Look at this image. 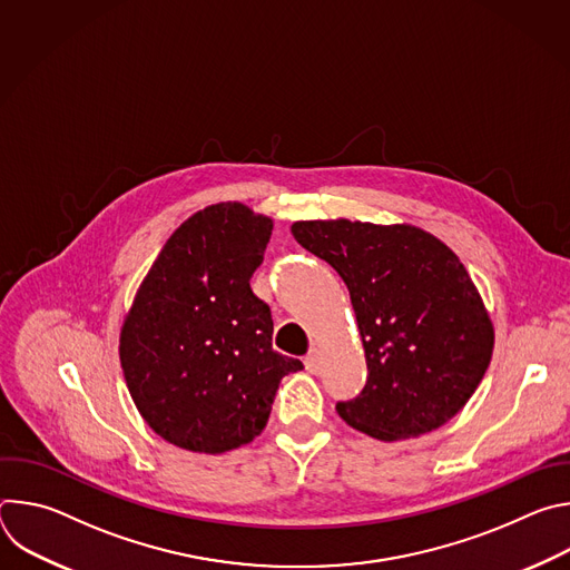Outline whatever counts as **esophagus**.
<instances>
[{"instance_id":"34e87169","label":"esophagus","mask_w":570,"mask_h":570,"mask_svg":"<svg viewBox=\"0 0 570 570\" xmlns=\"http://www.w3.org/2000/svg\"><path fill=\"white\" fill-rule=\"evenodd\" d=\"M304 367H306V372H311V374H320V372H322V354H320L317 350H311L308 356L304 358Z\"/></svg>"}]
</instances>
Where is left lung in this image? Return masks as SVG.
Wrapping results in <instances>:
<instances>
[{
	"label": "left lung",
	"mask_w": 570,
	"mask_h": 570,
	"mask_svg": "<svg viewBox=\"0 0 570 570\" xmlns=\"http://www.w3.org/2000/svg\"><path fill=\"white\" fill-rule=\"evenodd\" d=\"M291 232L350 288L367 381L336 405L343 422L394 442L455 417L494 352V322L458 255L411 223L295 220Z\"/></svg>",
	"instance_id": "8db88e82"
}]
</instances>
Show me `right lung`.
Listing matches in <instances>:
<instances>
[{"mask_svg": "<svg viewBox=\"0 0 570 570\" xmlns=\"http://www.w3.org/2000/svg\"><path fill=\"white\" fill-rule=\"evenodd\" d=\"M273 218L243 203L191 214L165 243L124 317L119 361L144 422L174 446L225 453L266 429L282 379L273 317L250 277Z\"/></svg>", "mask_w": 570, "mask_h": 570, "instance_id": "add662e5", "label": "right lung"}]
</instances>
